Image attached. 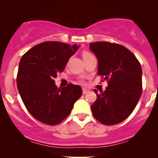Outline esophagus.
<instances>
[{"mask_svg": "<svg viewBox=\"0 0 158 158\" xmlns=\"http://www.w3.org/2000/svg\"><path fill=\"white\" fill-rule=\"evenodd\" d=\"M88 92H89V90L86 89V88H83V89H82V93H83V94H87V93H88Z\"/></svg>", "mask_w": 158, "mask_h": 158, "instance_id": "obj_1", "label": "esophagus"}]
</instances>
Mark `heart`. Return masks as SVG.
<instances>
[{
  "instance_id": "obj_1",
  "label": "heart",
  "mask_w": 158,
  "mask_h": 158,
  "mask_svg": "<svg viewBox=\"0 0 158 158\" xmlns=\"http://www.w3.org/2000/svg\"><path fill=\"white\" fill-rule=\"evenodd\" d=\"M92 56H94L93 54L90 53V52H88V51H84L82 52V57H83V59H84V60H85V59H89V58L92 57Z\"/></svg>"
}]
</instances>
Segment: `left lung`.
Masks as SVG:
<instances>
[{
    "label": "left lung",
    "instance_id": "1",
    "mask_svg": "<svg viewBox=\"0 0 158 158\" xmlns=\"http://www.w3.org/2000/svg\"><path fill=\"white\" fill-rule=\"evenodd\" d=\"M98 59V75L108 81L104 92L94 89L97 100L91 106L96 119L106 126L118 124L135 110L142 94V68L123 45L106 41L90 44Z\"/></svg>",
    "mask_w": 158,
    "mask_h": 158
}]
</instances>
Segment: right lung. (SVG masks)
Wrapping results in <instances>:
<instances>
[{"label": "right lung", "mask_w": 158, "mask_h": 158, "mask_svg": "<svg viewBox=\"0 0 158 158\" xmlns=\"http://www.w3.org/2000/svg\"><path fill=\"white\" fill-rule=\"evenodd\" d=\"M79 47L45 41L21 57L16 79L18 89L27 110L40 122L50 126L60 123L82 94L79 85L70 83L58 88L54 81Z\"/></svg>", "instance_id": "right-lung-1"}]
</instances>
